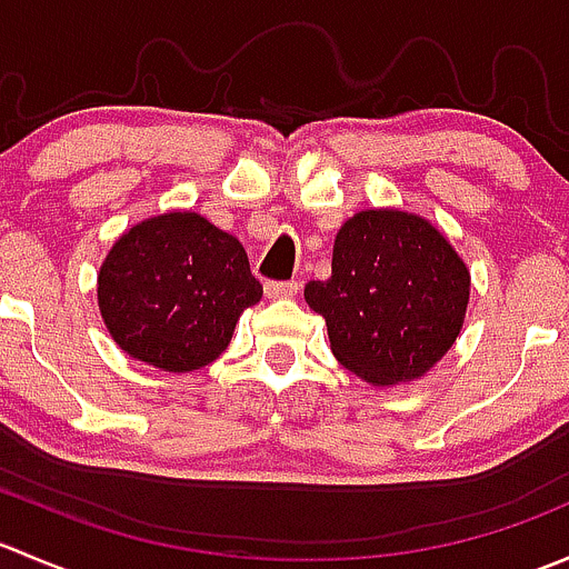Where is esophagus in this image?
I'll return each instance as SVG.
<instances>
[{"mask_svg":"<svg viewBox=\"0 0 569 569\" xmlns=\"http://www.w3.org/2000/svg\"><path fill=\"white\" fill-rule=\"evenodd\" d=\"M263 291H267V297H272V300H283V297H295L297 291H300V283H297V280H267Z\"/></svg>","mask_w":569,"mask_h":569,"instance_id":"esophagus-1","label":"esophagus"}]
</instances>
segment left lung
<instances>
[{
  "label": "left lung",
  "mask_w": 569,
  "mask_h": 569,
  "mask_svg": "<svg viewBox=\"0 0 569 569\" xmlns=\"http://www.w3.org/2000/svg\"><path fill=\"white\" fill-rule=\"evenodd\" d=\"M468 295L470 272L449 239L396 209L343 222L330 278L306 286L338 363L375 386L427 375L460 336Z\"/></svg>",
  "instance_id": "obj_1"
}]
</instances>
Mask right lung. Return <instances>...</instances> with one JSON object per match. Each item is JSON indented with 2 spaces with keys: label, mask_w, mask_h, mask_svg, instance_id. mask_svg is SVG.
<instances>
[{
  "label": "right lung",
  "mask_w": 569,
  "mask_h": 569,
  "mask_svg": "<svg viewBox=\"0 0 569 569\" xmlns=\"http://www.w3.org/2000/svg\"><path fill=\"white\" fill-rule=\"evenodd\" d=\"M261 295L239 239L194 211L126 231L99 272L101 317L118 347L173 375L220 358Z\"/></svg>",
  "instance_id": "obj_1"
}]
</instances>
